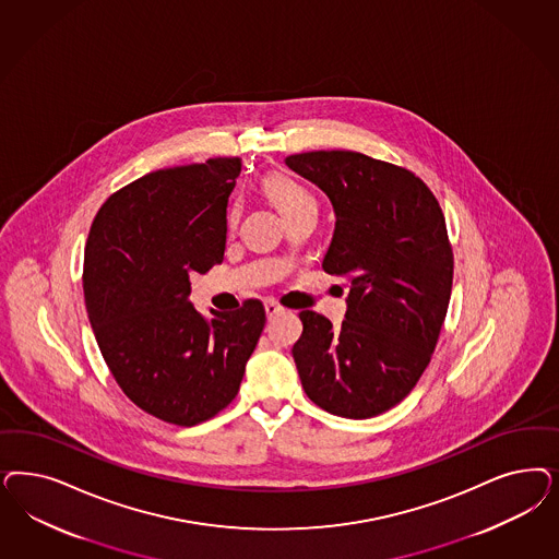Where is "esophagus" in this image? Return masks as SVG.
Returning a JSON list of instances; mask_svg holds the SVG:
<instances>
[{
	"mask_svg": "<svg viewBox=\"0 0 559 559\" xmlns=\"http://www.w3.org/2000/svg\"><path fill=\"white\" fill-rule=\"evenodd\" d=\"M265 312H267V317L271 319V317L284 312V307H280L275 300H267V302H265Z\"/></svg>",
	"mask_w": 559,
	"mask_h": 559,
	"instance_id": "1",
	"label": "esophagus"
}]
</instances>
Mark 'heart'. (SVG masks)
Segmentation results:
<instances>
[{
	"instance_id": "1",
	"label": "heart",
	"mask_w": 559,
	"mask_h": 559,
	"mask_svg": "<svg viewBox=\"0 0 559 559\" xmlns=\"http://www.w3.org/2000/svg\"><path fill=\"white\" fill-rule=\"evenodd\" d=\"M261 189L263 193L271 199V203L282 212V216H286L289 212L298 210L300 205H307V203H314L312 195L308 193L307 189L302 185H298L296 180L289 179L282 173H270L265 175L261 180ZM236 207L230 210L228 219L230 224L236 222Z\"/></svg>"
}]
</instances>
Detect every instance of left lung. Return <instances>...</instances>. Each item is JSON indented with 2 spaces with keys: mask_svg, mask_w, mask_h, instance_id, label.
Returning <instances> with one entry per match:
<instances>
[{
  "mask_svg": "<svg viewBox=\"0 0 559 559\" xmlns=\"http://www.w3.org/2000/svg\"><path fill=\"white\" fill-rule=\"evenodd\" d=\"M335 212L323 270L349 282L340 326L302 310L292 356L305 393L329 414L366 419L412 393L430 364L452 289L438 199L412 170L349 150L294 154Z\"/></svg>",
  "mask_w": 559,
  "mask_h": 559,
  "instance_id": "1",
  "label": "left lung"
}]
</instances>
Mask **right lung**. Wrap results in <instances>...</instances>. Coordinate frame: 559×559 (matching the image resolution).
<instances>
[{
	"label": "right lung",
	"instance_id": "add662e5",
	"mask_svg": "<svg viewBox=\"0 0 559 559\" xmlns=\"http://www.w3.org/2000/svg\"><path fill=\"white\" fill-rule=\"evenodd\" d=\"M240 158L150 173L103 203L84 252V300L110 374L140 409L198 426L233 403L265 326L259 300L203 317L193 273L224 259Z\"/></svg>",
	"mask_w": 559,
	"mask_h": 559
}]
</instances>
